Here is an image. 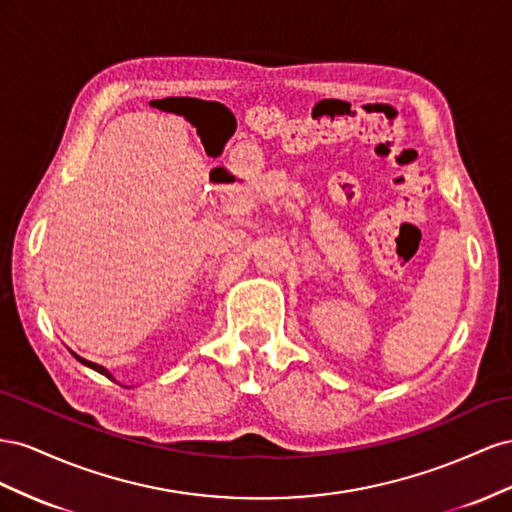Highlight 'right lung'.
Segmentation results:
<instances>
[{
	"label": "right lung",
	"mask_w": 512,
	"mask_h": 512,
	"mask_svg": "<svg viewBox=\"0 0 512 512\" xmlns=\"http://www.w3.org/2000/svg\"><path fill=\"white\" fill-rule=\"evenodd\" d=\"M75 358H77V360H79V362H83V364H87V367H92V369H96V371H98V373H102V375H107V377H111V375H109V371H107V369H105V367H100V364H96V362H90V360H85V358H79V356H77V354H75Z\"/></svg>",
	"instance_id": "1"
}]
</instances>
